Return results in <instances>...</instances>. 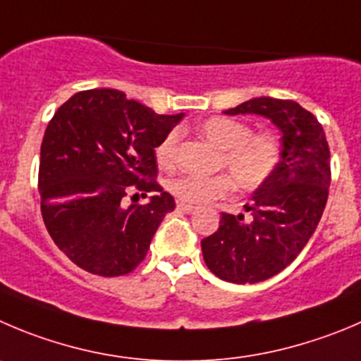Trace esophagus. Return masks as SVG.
Instances as JSON below:
<instances>
[{"mask_svg":"<svg viewBox=\"0 0 361 361\" xmlns=\"http://www.w3.org/2000/svg\"><path fill=\"white\" fill-rule=\"evenodd\" d=\"M177 209H180V211H184V212H193L197 207H195L193 204H186V202H178Z\"/></svg>","mask_w":361,"mask_h":361,"instance_id":"1","label":"esophagus"}]
</instances>
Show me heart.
Returning a JSON list of instances; mask_svg holds the SVG:
<instances>
[{"mask_svg": "<svg viewBox=\"0 0 361 361\" xmlns=\"http://www.w3.org/2000/svg\"><path fill=\"white\" fill-rule=\"evenodd\" d=\"M205 140L218 150L216 166L231 175H180L170 183V191L186 204H207L225 197L232 186L252 191L262 186L274 173L280 161V143L271 133H252V127L228 116H212L200 126ZM178 133L170 131L156 147L159 166L171 168L177 163Z\"/></svg>", "mask_w": 361, "mask_h": 361, "instance_id": "heart-1", "label": "heart"}]
</instances>
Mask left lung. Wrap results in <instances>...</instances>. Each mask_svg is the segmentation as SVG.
Wrapping results in <instances>:
<instances>
[{"instance_id":"1","label":"left lung","mask_w":361,"mask_h":361,"mask_svg":"<svg viewBox=\"0 0 361 361\" xmlns=\"http://www.w3.org/2000/svg\"><path fill=\"white\" fill-rule=\"evenodd\" d=\"M226 115H260L281 133L274 173L255 190L245 214L219 218V228L202 239L209 269L232 283H257L286 269L321 221L331 180L329 147L319 120L294 101L255 97Z\"/></svg>"}]
</instances>
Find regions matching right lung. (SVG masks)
Wrapping results in <instances>:
<instances>
[{"instance_id":"obj_1","label":"right lung","mask_w":361,"mask_h":361,"mask_svg":"<svg viewBox=\"0 0 361 361\" xmlns=\"http://www.w3.org/2000/svg\"><path fill=\"white\" fill-rule=\"evenodd\" d=\"M183 116L157 115L113 88L78 92L58 108L40 147V211L54 245L75 266L120 276L145 259L175 209L154 180L156 147ZM131 190L150 192L149 202L123 208Z\"/></svg>"}]
</instances>
